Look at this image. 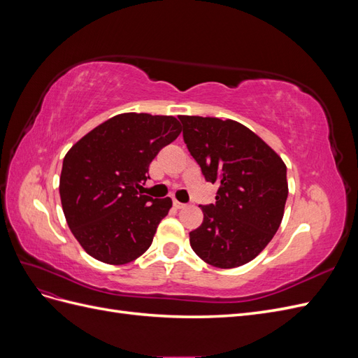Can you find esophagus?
Segmentation results:
<instances>
[{
  "mask_svg": "<svg viewBox=\"0 0 358 358\" xmlns=\"http://www.w3.org/2000/svg\"><path fill=\"white\" fill-rule=\"evenodd\" d=\"M173 206H175L176 209H183L187 204H185V203H180V201H178V200H173Z\"/></svg>",
  "mask_w": 358,
  "mask_h": 358,
  "instance_id": "34e87169",
  "label": "esophagus"
}]
</instances>
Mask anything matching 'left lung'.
I'll list each match as a JSON object with an SVG mask.
<instances>
[{"instance_id": "obj_1", "label": "left lung", "mask_w": 358, "mask_h": 358, "mask_svg": "<svg viewBox=\"0 0 358 358\" xmlns=\"http://www.w3.org/2000/svg\"><path fill=\"white\" fill-rule=\"evenodd\" d=\"M179 119L204 179L218 185L216 201L200 206L204 218L189 233L191 248L210 266H243L273 239L282 221L287 167L255 133L231 119Z\"/></svg>"}]
</instances>
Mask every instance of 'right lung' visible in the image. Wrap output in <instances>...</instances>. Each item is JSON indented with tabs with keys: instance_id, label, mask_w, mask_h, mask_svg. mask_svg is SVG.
<instances>
[{
	"instance_id": "1",
	"label": "right lung",
	"mask_w": 358,
	"mask_h": 358,
	"mask_svg": "<svg viewBox=\"0 0 358 358\" xmlns=\"http://www.w3.org/2000/svg\"><path fill=\"white\" fill-rule=\"evenodd\" d=\"M180 131L173 116L122 113L69 150L59 179L62 210L91 257L117 266L146 252L171 199H152L137 188L149 178L157 154Z\"/></svg>"
}]
</instances>
